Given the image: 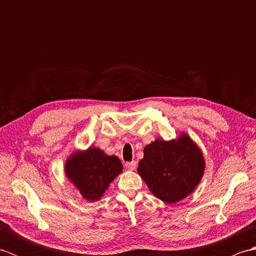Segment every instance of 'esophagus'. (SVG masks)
<instances>
[{
    "instance_id": "1",
    "label": "esophagus",
    "mask_w": 256,
    "mask_h": 256,
    "mask_svg": "<svg viewBox=\"0 0 256 256\" xmlns=\"http://www.w3.org/2000/svg\"><path fill=\"white\" fill-rule=\"evenodd\" d=\"M125 167H126L128 170H134L135 168H136V162L132 160V162H125Z\"/></svg>"
}]
</instances>
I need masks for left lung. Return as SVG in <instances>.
<instances>
[{
    "label": "left lung",
    "mask_w": 256,
    "mask_h": 256,
    "mask_svg": "<svg viewBox=\"0 0 256 256\" xmlns=\"http://www.w3.org/2000/svg\"><path fill=\"white\" fill-rule=\"evenodd\" d=\"M204 170L200 150L187 135H182L177 140L158 138L146 145L138 172L157 198L175 204L194 192Z\"/></svg>",
    "instance_id": "left-lung-1"
}]
</instances>
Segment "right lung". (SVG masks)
Here are the masks:
<instances>
[{
  "instance_id": "right-lung-1",
  "label": "right lung",
  "mask_w": 256,
  "mask_h": 256,
  "mask_svg": "<svg viewBox=\"0 0 256 256\" xmlns=\"http://www.w3.org/2000/svg\"><path fill=\"white\" fill-rule=\"evenodd\" d=\"M122 164L116 156H108L99 148H88L72 155L66 162L70 180L80 190L82 197L94 201L102 197L114 178L122 172Z\"/></svg>"
}]
</instances>
